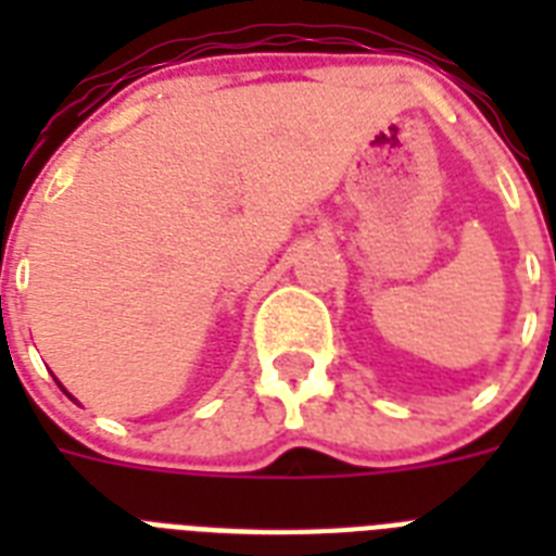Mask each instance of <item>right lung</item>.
Wrapping results in <instances>:
<instances>
[{
  "mask_svg": "<svg viewBox=\"0 0 556 556\" xmlns=\"http://www.w3.org/2000/svg\"><path fill=\"white\" fill-rule=\"evenodd\" d=\"M63 392H65V389H63ZM65 395H68V392H65ZM68 397H72V395H68ZM72 401H74V397H72Z\"/></svg>",
  "mask_w": 556,
  "mask_h": 556,
  "instance_id": "obj_1",
  "label": "right lung"
}]
</instances>
